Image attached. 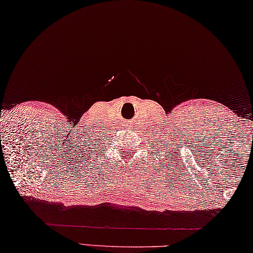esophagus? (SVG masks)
Wrapping results in <instances>:
<instances>
[{
    "mask_svg": "<svg viewBox=\"0 0 253 253\" xmlns=\"http://www.w3.org/2000/svg\"><path fill=\"white\" fill-rule=\"evenodd\" d=\"M131 126H133V124H131V123H126V127H131Z\"/></svg>",
    "mask_w": 253,
    "mask_h": 253,
    "instance_id": "34e87169",
    "label": "esophagus"
}]
</instances>
